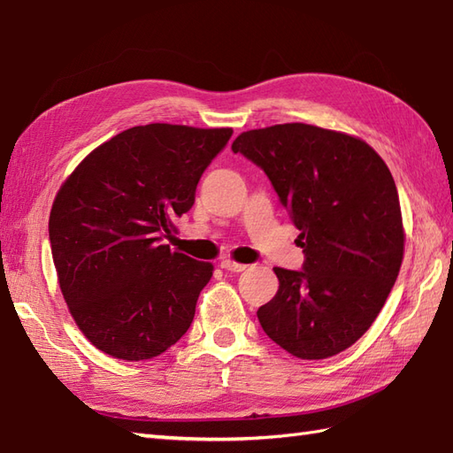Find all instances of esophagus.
<instances>
[{
  "mask_svg": "<svg viewBox=\"0 0 453 453\" xmlns=\"http://www.w3.org/2000/svg\"><path fill=\"white\" fill-rule=\"evenodd\" d=\"M220 267H223L225 271H230V273H242V271H246L248 265L236 264V261H233V259H223V261H220Z\"/></svg>",
  "mask_w": 453,
  "mask_h": 453,
  "instance_id": "1",
  "label": "esophagus"
}]
</instances>
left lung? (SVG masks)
<instances>
[{"instance_id":"left-lung-1","label":"left lung","mask_w":453,"mask_h":453,"mask_svg":"<svg viewBox=\"0 0 453 453\" xmlns=\"http://www.w3.org/2000/svg\"><path fill=\"white\" fill-rule=\"evenodd\" d=\"M233 150L267 174L304 252L300 271L273 269L279 290L257 310L261 327L298 358L349 349L386 304L403 259L389 168L360 139L308 124L244 132Z\"/></svg>"}]
</instances>
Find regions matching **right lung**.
<instances>
[{
    "label": "right lung",
    "instance_id": "right-lung-1",
    "mask_svg": "<svg viewBox=\"0 0 453 453\" xmlns=\"http://www.w3.org/2000/svg\"><path fill=\"white\" fill-rule=\"evenodd\" d=\"M233 129L135 126L85 157L54 199L58 280L85 337L122 360L163 355L192 326L213 265L173 252V220Z\"/></svg>",
    "mask_w": 453,
    "mask_h": 453
}]
</instances>
